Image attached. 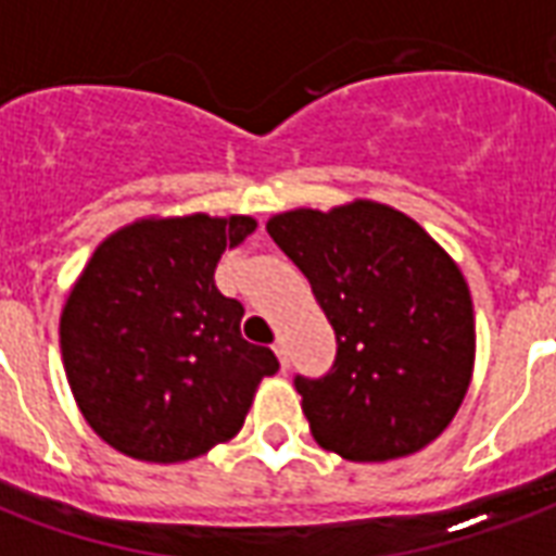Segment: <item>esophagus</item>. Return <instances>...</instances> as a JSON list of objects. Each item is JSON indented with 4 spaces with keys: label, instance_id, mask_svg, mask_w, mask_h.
<instances>
[{
    "label": "esophagus",
    "instance_id": "1",
    "mask_svg": "<svg viewBox=\"0 0 556 556\" xmlns=\"http://www.w3.org/2000/svg\"><path fill=\"white\" fill-rule=\"evenodd\" d=\"M274 351H277L279 366H282V369H289V349H286V342H282V339H277V342H274Z\"/></svg>",
    "mask_w": 556,
    "mask_h": 556
}]
</instances>
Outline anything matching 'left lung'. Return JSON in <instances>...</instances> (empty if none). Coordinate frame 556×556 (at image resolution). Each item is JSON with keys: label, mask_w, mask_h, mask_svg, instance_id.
Listing matches in <instances>:
<instances>
[{"label": "left lung", "mask_w": 556, "mask_h": 556, "mask_svg": "<svg viewBox=\"0 0 556 556\" xmlns=\"http://www.w3.org/2000/svg\"><path fill=\"white\" fill-rule=\"evenodd\" d=\"M337 330V361L294 375L318 446L387 462L441 434L473 372V303L422 226L378 202L286 211L267 223Z\"/></svg>", "instance_id": "left-lung-1"}]
</instances>
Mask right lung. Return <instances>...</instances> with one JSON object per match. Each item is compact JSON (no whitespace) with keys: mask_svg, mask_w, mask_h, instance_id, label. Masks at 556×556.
<instances>
[{"mask_svg":"<svg viewBox=\"0 0 556 556\" xmlns=\"http://www.w3.org/2000/svg\"><path fill=\"white\" fill-rule=\"evenodd\" d=\"M250 217L142 219L94 250L62 313V361L83 417L118 453L187 462L235 438L274 351L241 337L214 282Z\"/></svg>","mask_w":556,"mask_h":556,"instance_id":"1","label":"right lung"}]
</instances>
